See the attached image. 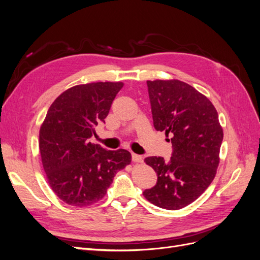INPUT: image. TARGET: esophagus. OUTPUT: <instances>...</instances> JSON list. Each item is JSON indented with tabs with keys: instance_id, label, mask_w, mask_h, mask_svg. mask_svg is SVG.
<instances>
[{
	"instance_id": "1",
	"label": "esophagus",
	"mask_w": 260,
	"mask_h": 260,
	"mask_svg": "<svg viewBox=\"0 0 260 260\" xmlns=\"http://www.w3.org/2000/svg\"><path fill=\"white\" fill-rule=\"evenodd\" d=\"M132 160L135 162H141V161H142V156L132 153Z\"/></svg>"
}]
</instances>
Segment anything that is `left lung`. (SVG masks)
<instances>
[{
	"label": "left lung",
	"mask_w": 260,
	"mask_h": 260,
	"mask_svg": "<svg viewBox=\"0 0 260 260\" xmlns=\"http://www.w3.org/2000/svg\"><path fill=\"white\" fill-rule=\"evenodd\" d=\"M154 128L171 135L172 154L146 157L157 175L144 198L164 209L177 210L198 200L214 180L223 131L211 102L180 80L147 81Z\"/></svg>",
	"instance_id": "1"
}]
</instances>
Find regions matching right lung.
I'll list each match as a JSON object with an SVG mask.
<instances>
[{
  "label": "right lung",
  "instance_id": "add662e5",
  "mask_svg": "<svg viewBox=\"0 0 260 260\" xmlns=\"http://www.w3.org/2000/svg\"><path fill=\"white\" fill-rule=\"evenodd\" d=\"M122 82H92L62 92L50 106L39 135L46 180L68 205L85 207L105 196L117 171L131 162L127 149L107 151L89 139L104 121Z\"/></svg>",
  "mask_w": 260,
  "mask_h": 260
}]
</instances>
